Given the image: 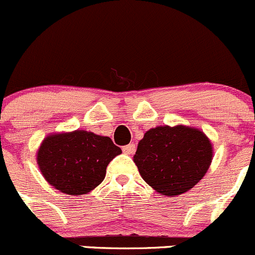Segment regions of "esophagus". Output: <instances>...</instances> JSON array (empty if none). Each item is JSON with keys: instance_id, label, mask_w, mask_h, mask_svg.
<instances>
[{"instance_id": "34e87169", "label": "esophagus", "mask_w": 255, "mask_h": 255, "mask_svg": "<svg viewBox=\"0 0 255 255\" xmlns=\"http://www.w3.org/2000/svg\"><path fill=\"white\" fill-rule=\"evenodd\" d=\"M122 150H123V153H125V154H133V153L135 152V145L133 144H128V145H125V147L122 148Z\"/></svg>"}]
</instances>
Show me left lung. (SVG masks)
Returning <instances> with one entry per match:
<instances>
[{"instance_id": "8db88e82", "label": "left lung", "mask_w": 255, "mask_h": 255, "mask_svg": "<svg viewBox=\"0 0 255 255\" xmlns=\"http://www.w3.org/2000/svg\"><path fill=\"white\" fill-rule=\"evenodd\" d=\"M213 159L211 139L199 128L158 126L144 133L133 162L157 193L175 197L193 188Z\"/></svg>"}]
</instances>
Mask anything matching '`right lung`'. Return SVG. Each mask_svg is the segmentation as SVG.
Masks as SVG:
<instances>
[{
  "label": "right lung",
  "instance_id": "1",
  "mask_svg": "<svg viewBox=\"0 0 255 255\" xmlns=\"http://www.w3.org/2000/svg\"><path fill=\"white\" fill-rule=\"evenodd\" d=\"M121 153L110 137L77 129L47 135L36 158L52 187L70 196H83L103 182L107 165Z\"/></svg>",
  "mask_w": 255,
  "mask_h": 255
}]
</instances>
